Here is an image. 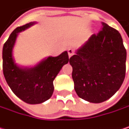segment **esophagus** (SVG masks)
<instances>
[{
    "label": "esophagus",
    "instance_id": "esophagus-1",
    "mask_svg": "<svg viewBox=\"0 0 129 129\" xmlns=\"http://www.w3.org/2000/svg\"><path fill=\"white\" fill-rule=\"evenodd\" d=\"M68 55H69V57H71V56L74 55V50L73 49L70 48V49H68Z\"/></svg>",
    "mask_w": 129,
    "mask_h": 129
}]
</instances>
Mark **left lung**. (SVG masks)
<instances>
[{
    "mask_svg": "<svg viewBox=\"0 0 129 129\" xmlns=\"http://www.w3.org/2000/svg\"><path fill=\"white\" fill-rule=\"evenodd\" d=\"M70 58L72 78L77 95L89 102L101 103L113 96L125 77L126 49L119 31L102 22Z\"/></svg>",
    "mask_w": 129,
    "mask_h": 129,
    "instance_id": "8db88e82",
    "label": "left lung"
}]
</instances>
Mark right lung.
<instances>
[{
	"label": "right lung",
	"instance_id": "obj_1",
	"mask_svg": "<svg viewBox=\"0 0 129 129\" xmlns=\"http://www.w3.org/2000/svg\"><path fill=\"white\" fill-rule=\"evenodd\" d=\"M34 25L30 22L16 28L3 47V72L5 80L13 93L23 101L40 104L50 98L53 91V80L63 65L69 61L68 52L57 57H49L32 68H21L14 63L13 48L18 33Z\"/></svg>",
	"mask_w": 129,
	"mask_h": 129
}]
</instances>
